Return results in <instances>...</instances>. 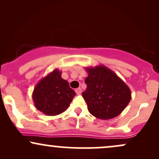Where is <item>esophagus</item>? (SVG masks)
<instances>
[{"label":"esophagus","mask_w":159,"mask_h":159,"mask_svg":"<svg viewBox=\"0 0 159 159\" xmlns=\"http://www.w3.org/2000/svg\"><path fill=\"white\" fill-rule=\"evenodd\" d=\"M81 88H77V89H75V93H76V94L77 95H80L81 93Z\"/></svg>","instance_id":"esophagus-1"}]
</instances>
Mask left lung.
<instances>
[{"mask_svg": "<svg viewBox=\"0 0 159 159\" xmlns=\"http://www.w3.org/2000/svg\"><path fill=\"white\" fill-rule=\"evenodd\" d=\"M87 70V90L82 96L89 112L101 120L118 116L130 102V89L113 71L104 66Z\"/></svg>", "mask_w": 159, "mask_h": 159, "instance_id": "obj_1", "label": "left lung"}]
</instances>
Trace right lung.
<instances>
[{"label":"right lung","mask_w":159,"mask_h":159,"mask_svg":"<svg viewBox=\"0 0 159 159\" xmlns=\"http://www.w3.org/2000/svg\"><path fill=\"white\" fill-rule=\"evenodd\" d=\"M75 95L68 82L61 78V72L55 69L37 84L33 99L38 110L48 116H55L69 106Z\"/></svg>","instance_id":"1"}]
</instances>
